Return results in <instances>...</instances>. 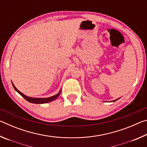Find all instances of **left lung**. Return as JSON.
<instances>
[{"label": "left lung", "instance_id": "1", "mask_svg": "<svg viewBox=\"0 0 147 147\" xmlns=\"http://www.w3.org/2000/svg\"><path fill=\"white\" fill-rule=\"evenodd\" d=\"M114 101H115V100H114Z\"/></svg>", "mask_w": 147, "mask_h": 147}]
</instances>
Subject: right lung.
Here are the masks:
<instances>
[{"instance_id": "1", "label": "right lung", "mask_w": 147, "mask_h": 147, "mask_svg": "<svg viewBox=\"0 0 147 147\" xmlns=\"http://www.w3.org/2000/svg\"><path fill=\"white\" fill-rule=\"evenodd\" d=\"M12 85H13V88L15 89V90H16L17 93H19L21 95L23 96L24 98H25L27 101L30 102L31 103H34V104H44V103H47V102H51L54 100H55L56 98H57L59 96V94H60V92H59V93L56 94V95L53 96H51V97H48V98H32V97H28V96H27L26 95H24L23 93H22L21 92H20L18 89H17L15 86L13 85V84H12Z\"/></svg>"}]
</instances>
